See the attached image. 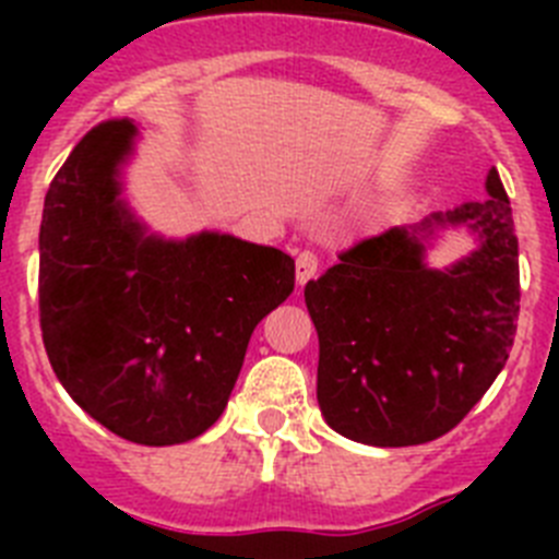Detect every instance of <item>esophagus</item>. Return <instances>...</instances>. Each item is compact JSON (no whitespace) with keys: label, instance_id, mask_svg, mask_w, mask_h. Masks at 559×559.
<instances>
[{"label":"esophagus","instance_id":"1","mask_svg":"<svg viewBox=\"0 0 559 559\" xmlns=\"http://www.w3.org/2000/svg\"><path fill=\"white\" fill-rule=\"evenodd\" d=\"M316 271H319V257L313 251H299V257H296V285L313 280Z\"/></svg>","mask_w":559,"mask_h":559}]
</instances>
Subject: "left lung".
Returning a JSON list of instances; mask_svg holds the SVG:
<instances>
[{"label": "left lung", "instance_id": "1", "mask_svg": "<svg viewBox=\"0 0 559 559\" xmlns=\"http://www.w3.org/2000/svg\"><path fill=\"white\" fill-rule=\"evenodd\" d=\"M487 199L360 240L305 285L319 333L316 397L341 437L374 448L423 445L456 428L510 358L521 276L512 206L492 167ZM448 228L477 249L427 265Z\"/></svg>", "mask_w": 559, "mask_h": 559}]
</instances>
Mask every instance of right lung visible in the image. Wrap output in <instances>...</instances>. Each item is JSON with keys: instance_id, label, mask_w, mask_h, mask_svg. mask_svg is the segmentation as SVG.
<instances>
[{"instance_id": "add662e5", "label": "right lung", "mask_w": 559, "mask_h": 559, "mask_svg": "<svg viewBox=\"0 0 559 559\" xmlns=\"http://www.w3.org/2000/svg\"><path fill=\"white\" fill-rule=\"evenodd\" d=\"M140 128L95 126L44 199L38 310L61 386L136 445H181L224 414L254 328L294 260L224 231L165 237L122 195Z\"/></svg>"}]
</instances>
